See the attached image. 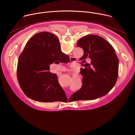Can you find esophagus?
<instances>
[{
    "label": "esophagus",
    "instance_id": "1",
    "mask_svg": "<svg viewBox=\"0 0 135 135\" xmlns=\"http://www.w3.org/2000/svg\"><path fill=\"white\" fill-rule=\"evenodd\" d=\"M70 60H74V57H70ZM67 95H68V94H67ZM68 95H69V93H68Z\"/></svg>",
    "mask_w": 135,
    "mask_h": 135
}]
</instances>
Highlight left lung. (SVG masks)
<instances>
[{
    "mask_svg": "<svg viewBox=\"0 0 135 135\" xmlns=\"http://www.w3.org/2000/svg\"><path fill=\"white\" fill-rule=\"evenodd\" d=\"M77 46L83 49L84 64L81 89L71 97L76 100H93L108 93L117 82L119 59L112 46L103 37L89 35L81 38ZM90 59V64L85 59Z\"/></svg>",
    "mask_w": 135,
    "mask_h": 135,
    "instance_id": "8db88e82",
    "label": "left lung"
}]
</instances>
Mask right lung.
I'll list each match as a JSON object with an SVG mask.
<instances>
[{"mask_svg":"<svg viewBox=\"0 0 135 135\" xmlns=\"http://www.w3.org/2000/svg\"><path fill=\"white\" fill-rule=\"evenodd\" d=\"M64 56L58 38L50 32L37 33L28 41L18 60L17 78L28 98L47 103L66 97L56 75L49 71V65Z\"/></svg>","mask_w":135,"mask_h":135,"instance_id":"add662e5","label":"right lung"}]
</instances>
